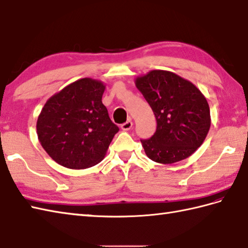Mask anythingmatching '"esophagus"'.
I'll return each instance as SVG.
<instances>
[{
  "instance_id": "1",
  "label": "esophagus",
  "mask_w": 248,
  "mask_h": 248,
  "mask_svg": "<svg viewBox=\"0 0 248 248\" xmlns=\"http://www.w3.org/2000/svg\"><path fill=\"white\" fill-rule=\"evenodd\" d=\"M132 127H133L132 120H128V121H125L124 124H121V129H123L124 131H129Z\"/></svg>"
}]
</instances>
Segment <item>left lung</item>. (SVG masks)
<instances>
[{"instance_id":"obj_1","label":"left lung","mask_w":248,"mask_h":248,"mask_svg":"<svg viewBox=\"0 0 248 248\" xmlns=\"http://www.w3.org/2000/svg\"><path fill=\"white\" fill-rule=\"evenodd\" d=\"M135 85L154 110L156 131L141 140L147 156L172 164L192 155L207 138L211 117L207 99L186 78L166 70H151Z\"/></svg>"}]
</instances>
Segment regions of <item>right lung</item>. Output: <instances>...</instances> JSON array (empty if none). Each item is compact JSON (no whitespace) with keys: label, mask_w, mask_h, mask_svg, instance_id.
<instances>
[{"label":"right lung","mask_w":248,"mask_h":248,"mask_svg":"<svg viewBox=\"0 0 248 248\" xmlns=\"http://www.w3.org/2000/svg\"><path fill=\"white\" fill-rule=\"evenodd\" d=\"M105 85L80 78L53 94L37 119L43 148L60 165L85 170L103 160L119 128L102 103Z\"/></svg>","instance_id":"right-lung-1"}]
</instances>
